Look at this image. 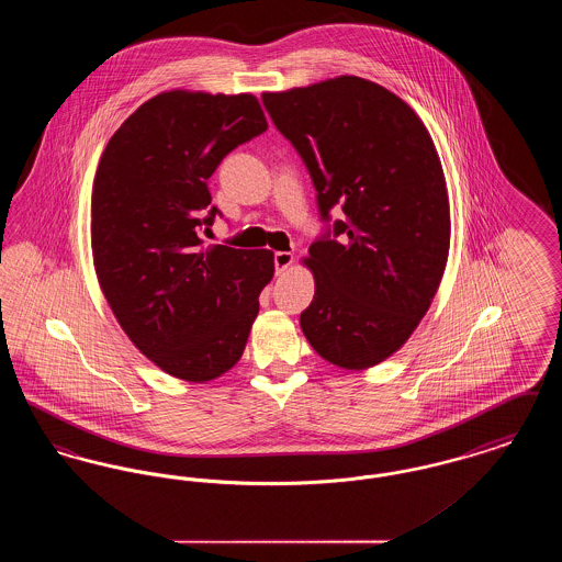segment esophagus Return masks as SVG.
<instances>
[{
  "label": "esophagus",
  "mask_w": 562,
  "mask_h": 562,
  "mask_svg": "<svg viewBox=\"0 0 562 562\" xmlns=\"http://www.w3.org/2000/svg\"><path fill=\"white\" fill-rule=\"evenodd\" d=\"M294 257L293 252H286V250H280L273 255V263H276V273H284L286 269L293 266Z\"/></svg>",
  "instance_id": "esophagus-1"
}]
</instances>
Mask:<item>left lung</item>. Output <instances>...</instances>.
I'll use <instances>...</instances> for the list:
<instances>
[{
    "label": "left lung",
    "instance_id": "obj_1",
    "mask_svg": "<svg viewBox=\"0 0 562 562\" xmlns=\"http://www.w3.org/2000/svg\"><path fill=\"white\" fill-rule=\"evenodd\" d=\"M276 128L305 161L324 218L341 240H318L301 263L316 293L301 330L326 362L364 371L408 341L428 314L451 246L449 191L422 117L358 76L263 92Z\"/></svg>",
    "mask_w": 562,
    "mask_h": 562
}]
</instances>
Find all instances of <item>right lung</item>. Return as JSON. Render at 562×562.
Returning a JSON list of instances; mask_svg holds the SVG:
<instances>
[{"label": "right lung", "instance_id": "right-lung-1", "mask_svg": "<svg viewBox=\"0 0 562 562\" xmlns=\"http://www.w3.org/2000/svg\"><path fill=\"white\" fill-rule=\"evenodd\" d=\"M268 131L255 94L168 90L109 138L90 204L92 261L134 348L164 373L206 383L244 353L273 252L204 246L206 181L221 160Z\"/></svg>", "mask_w": 562, "mask_h": 562}]
</instances>
